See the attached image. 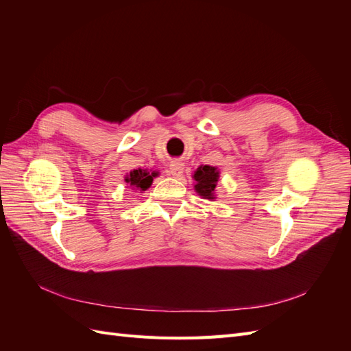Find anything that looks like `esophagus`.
Returning <instances> with one entry per match:
<instances>
[{
  "label": "esophagus",
  "instance_id": "1",
  "mask_svg": "<svg viewBox=\"0 0 351 351\" xmlns=\"http://www.w3.org/2000/svg\"><path fill=\"white\" fill-rule=\"evenodd\" d=\"M183 169H184V164L182 161H177V159L169 164V173H171V176H174V177L182 176Z\"/></svg>",
  "mask_w": 351,
  "mask_h": 351
}]
</instances>
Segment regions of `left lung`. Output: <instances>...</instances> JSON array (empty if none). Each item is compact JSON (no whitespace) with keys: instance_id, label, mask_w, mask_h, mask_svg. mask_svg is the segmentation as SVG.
Segmentation results:
<instances>
[{"instance_id":"left-lung-1","label":"left lung","mask_w":351,"mask_h":351,"mask_svg":"<svg viewBox=\"0 0 351 351\" xmlns=\"http://www.w3.org/2000/svg\"><path fill=\"white\" fill-rule=\"evenodd\" d=\"M218 169L215 167L210 165H200L196 173H195V180H196V192L204 196L206 199H214V192L217 187L218 182Z\"/></svg>"}]
</instances>
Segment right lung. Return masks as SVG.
Wrapping results in <instances>:
<instances>
[{
    "mask_svg": "<svg viewBox=\"0 0 351 351\" xmlns=\"http://www.w3.org/2000/svg\"><path fill=\"white\" fill-rule=\"evenodd\" d=\"M158 173H149L146 169H134L130 173V177H125V182L130 183V186H134L141 190H146L154 182V177H156Z\"/></svg>",
    "mask_w": 351,
    "mask_h": 351,
    "instance_id": "right-lung-1",
    "label": "right lung"
}]
</instances>
